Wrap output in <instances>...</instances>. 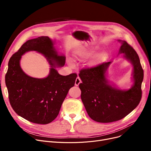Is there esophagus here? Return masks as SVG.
Returning a JSON list of instances; mask_svg holds the SVG:
<instances>
[{
    "label": "esophagus",
    "instance_id": "1",
    "mask_svg": "<svg viewBox=\"0 0 151 151\" xmlns=\"http://www.w3.org/2000/svg\"><path fill=\"white\" fill-rule=\"evenodd\" d=\"M81 83V79L80 78V77H77L76 80H75V86H78L79 84H80Z\"/></svg>",
    "mask_w": 151,
    "mask_h": 151
}]
</instances>
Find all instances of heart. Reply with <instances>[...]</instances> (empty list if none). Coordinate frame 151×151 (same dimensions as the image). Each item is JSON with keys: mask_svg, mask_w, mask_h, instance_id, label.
<instances>
[{"mask_svg": "<svg viewBox=\"0 0 151 151\" xmlns=\"http://www.w3.org/2000/svg\"><path fill=\"white\" fill-rule=\"evenodd\" d=\"M98 49L97 47H91V48L89 49H84V50H80L77 51L75 54V56L76 58H77L79 60H84L87 58H89L90 56L96 52V51ZM107 58V54L105 52H102L100 53H98L96 55H95L92 59L90 61L89 63V65L90 66H95L97 65L99 63H101L104 62ZM68 65L71 67H75V63L73 62V60H71V59L68 60Z\"/></svg>", "mask_w": 151, "mask_h": 151, "instance_id": "1", "label": "heart"}]
</instances>
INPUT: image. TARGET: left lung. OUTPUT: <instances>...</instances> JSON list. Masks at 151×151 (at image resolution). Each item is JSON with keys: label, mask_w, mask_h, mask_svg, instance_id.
<instances>
[{"label": "left lung", "mask_w": 151, "mask_h": 151, "mask_svg": "<svg viewBox=\"0 0 151 151\" xmlns=\"http://www.w3.org/2000/svg\"><path fill=\"white\" fill-rule=\"evenodd\" d=\"M119 42H122L119 54L124 53V58L133 66L134 84L131 89L122 91L109 84L105 73L111 62L83 68L79 73L82 81L79 85L82 101L89 116L98 122L108 123L122 119L138 105L141 99L144 71L139 56L125 41Z\"/></svg>", "instance_id": "1"}]
</instances>
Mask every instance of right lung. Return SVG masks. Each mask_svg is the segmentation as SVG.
<instances>
[{"mask_svg":"<svg viewBox=\"0 0 151 151\" xmlns=\"http://www.w3.org/2000/svg\"><path fill=\"white\" fill-rule=\"evenodd\" d=\"M53 45L48 37L27 41L10 59L5 75L12 108L21 117L35 124H47L56 118L77 77L76 73L60 75L52 67L49 75L42 79L30 77L22 71L19 64L21 55L30 51L44 55L51 65H64L65 57L59 55Z\"/></svg>","mask_w":151,"mask_h":151,"instance_id":"obj_1","label":"right lung"}]
</instances>
